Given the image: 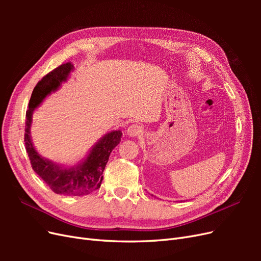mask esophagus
<instances>
[{"instance_id":"obj_1","label":"esophagus","mask_w":261,"mask_h":261,"mask_svg":"<svg viewBox=\"0 0 261 261\" xmlns=\"http://www.w3.org/2000/svg\"><path fill=\"white\" fill-rule=\"evenodd\" d=\"M141 133H143V128H141L139 125L134 124V125H130L127 128V134L130 137H137Z\"/></svg>"}]
</instances>
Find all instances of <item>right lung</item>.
Instances as JSON below:
<instances>
[{
	"label": "right lung",
	"mask_w": 261,
	"mask_h": 261,
	"mask_svg": "<svg viewBox=\"0 0 261 261\" xmlns=\"http://www.w3.org/2000/svg\"><path fill=\"white\" fill-rule=\"evenodd\" d=\"M73 70L74 65L72 63H65L46 74L35 87L26 112L25 146L34 171L55 194L84 196L100 188L101 181L103 179L102 173L109 161L110 153L120 144L123 135L122 132L112 130L107 133L92 146L84 160L72 167H64L39 154L30 136V127L35 110L49 94L59 90Z\"/></svg>",
	"instance_id": "right-lung-1"
}]
</instances>
